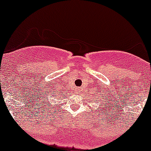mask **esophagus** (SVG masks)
<instances>
[{
  "label": "esophagus",
  "instance_id": "34e87169",
  "mask_svg": "<svg viewBox=\"0 0 151 151\" xmlns=\"http://www.w3.org/2000/svg\"><path fill=\"white\" fill-rule=\"evenodd\" d=\"M82 92V89L80 88H76L75 89V93H80Z\"/></svg>",
  "mask_w": 151,
  "mask_h": 151
}]
</instances>
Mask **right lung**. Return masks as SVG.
I'll use <instances>...</instances> for the list:
<instances>
[{
    "label": "right lung",
    "instance_id": "add662e5",
    "mask_svg": "<svg viewBox=\"0 0 151 151\" xmlns=\"http://www.w3.org/2000/svg\"><path fill=\"white\" fill-rule=\"evenodd\" d=\"M55 96V94L54 95H52V96ZM50 96H47L43 97V99H43V103H44V104H45V106H49V107L50 108L51 107V106H54V105L52 104L53 101H52V100L50 99ZM44 98H45V99H44Z\"/></svg>",
    "mask_w": 151,
    "mask_h": 151
}]
</instances>
